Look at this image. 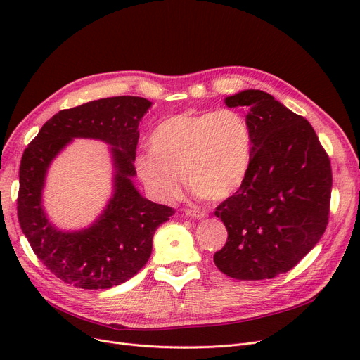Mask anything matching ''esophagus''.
Masks as SVG:
<instances>
[{
	"mask_svg": "<svg viewBox=\"0 0 360 360\" xmlns=\"http://www.w3.org/2000/svg\"><path fill=\"white\" fill-rule=\"evenodd\" d=\"M184 213H185V216L193 217V219H204L207 216L205 212H202V210H191V209H186Z\"/></svg>",
	"mask_w": 360,
	"mask_h": 360,
	"instance_id": "esophagus-1",
	"label": "esophagus"
}]
</instances>
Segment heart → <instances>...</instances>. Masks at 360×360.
I'll use <instances>...</instances> for the list:
<instances>
[{
  "instance_id": "obj_1",
  "label": "heart",
  "mask_w": 360,
  "mask_h": 360,
  "mask_svg": "<svg viewBox=\"0 0 360 360\" xmlns=\"http://www.w3.org/2000/svg\"><path fill=\"white\" fill-rule=\"evenodd\" d=\"M148 143L150 151L140 153L134 165L147 193L162 202L179 195L182 176L195 194L217 201L233 195L250 172L252 129L233 109L169 117Z\"/></svg>"
}]
</instances>
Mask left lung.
I'll list each match as a JSON object with an SVG mask.
<instances>
[{
    "instance_id": "8db88e82",
    "label": "left lung",
    "mask_w": 360,
    "mask_h": 360,
    "mask_svg": "<svg viewBox=\"0 0 360 360\" xmlns=\"http://www.w3.org/2000/svg\"><path fill=\"white\" fill-rule=\"evenodd\" d=\"M224 103L248 109L252 156L247 179L214 212L228 229L214 264L232 278H273L292 270L326 232L330 159L312 125L271 94L250 89Z\"/></svg>"
}]
</instances>
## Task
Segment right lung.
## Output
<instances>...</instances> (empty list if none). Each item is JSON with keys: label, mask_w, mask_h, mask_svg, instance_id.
<instances>
[{"label": "right lung", "mask_w": 360, "mask_h": 360, "mask_svg": "<svg viewBox=\"0 0 360 360\" xmlns=\"http://www.w3.org/2000/svg\"><path fill=\"white\" fill-rule=\"evenodd\" d=\"M150 106L144 98L117 96L60 110L25 150L18 170V223L37 258L68 285L98 290L134 277L150 258L156 229L175 214L172 207L141 197L131 181L139 122ZM74 138L111 146L114 195L89 229L60 231L46 217L41 191L49 165Z\"/></svg>", "instance_id": "add662e5"}]
</instances>
